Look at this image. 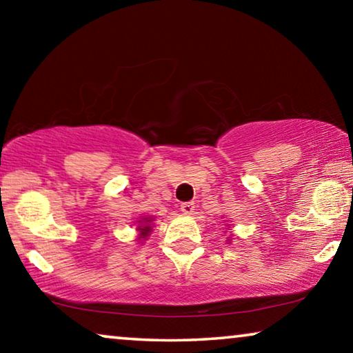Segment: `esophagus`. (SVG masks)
<instances>
[{
  "label": "esophagus",
  "mask_w": 353,
  "mask_h": 353,
  "mask_svg": "<svg viewBox=\"0 0 353 353\" xmlns=\"http://www.w3.org/2000/svg\"><path fill=\"white\" fill-rule=\"evenodd\" d=\"M180 209L185 215H191L192 212H194V204H192V202H183Z\"/></svg>",
  "instance_id": "esophagus-1"
}]
</instances>
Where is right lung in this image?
<instances>
[{
  "instance_id": "obj_1",
  "label": "right lung",
  "mask_w": 353,
  "mask_h": 353,
  "mask_svg": "<svg viewBox=\"0 0 353 353\" xmlns=\"http://www.w3.org/2000/svg\"><path fill=\"white\" fill-rule=\"evenodd\" d=\"M149 221L151 220H144V221H139V223H143L141 226H138L139 233H141L143 238H146V236L151 233V226H149Z\"/></svg>"
}]
</instances>
